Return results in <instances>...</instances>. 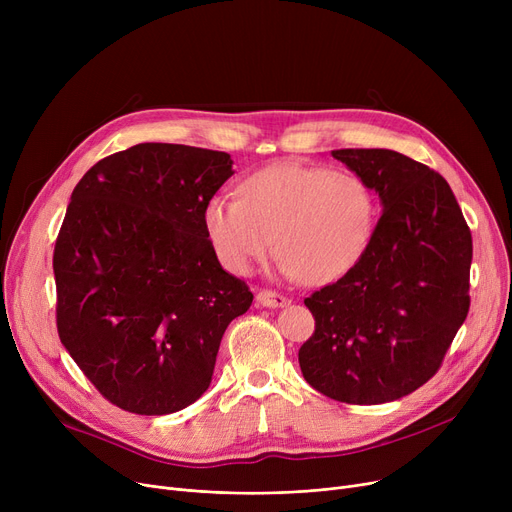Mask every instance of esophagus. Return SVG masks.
Instances as JSON below:
<instances>
[{"label":"esophagus","instance_id":"obj_1","mask_svg":"<svg viewBox=\"0 0 512 512\" xmlns=\"http://www.w3.org/2000/svg\"><path fill=\"white\" fill-rule=\"evenodd\" d=\"M290 301L286 297H282V294L278 292H272V290H259L257 292V305L261 307H270V309H278V307H286Z\"/></svg>","mask_w":512,"mask_h":512}]
</instances>
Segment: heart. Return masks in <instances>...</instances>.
Masks as SVG:
<instances>
[{"mask_svg": "<svg viewBox=\"0 0 512 512\" xmlns=\"http://www.w3.org/2000/svg\"><path fill=\"white\" fill-rule=\"evenodd\" d=\"M205 232L234 274L276 247L278 270L307 284L342 278L365 253L375 197L346 170L278 164L240 184V199L215 195L203 209Z\"/></svg>", "mask_w": 512, "mask_h": 512, "instance_id": "b5f03b06", "label": "heart"}]
</instances>
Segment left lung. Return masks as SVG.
<instances>
[{
    "label": "left lung",
    "instance_id": "obj_1",
    "mask_svg": "<svg viewBox=\"0 0 512 512\" xmlns=\"http://www.w3.org/2000/svg\"><path fill=\"white\" fill-rule=\"evenodd\" d=\"M332 157L378 195L382 215L361 259L305 305L315 332L301 346L303 378L348 405H384L440 369L469 313L471 230L448 182L390 149Z\"/></svg>",
    "mask_w": 512,
    "mask_h": 512
}]
</instances>
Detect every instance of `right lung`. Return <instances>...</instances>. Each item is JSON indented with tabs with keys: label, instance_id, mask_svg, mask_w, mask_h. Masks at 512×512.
I'll use <instances>...</instances> for the list:
<instances>
[{
	"label": "right lung",
	"instance_id": "add662e5",
	"mask_svg": "<svg viewBox=\"0 0 512 512\" xmlns=\"http://www.w3.org/2000/svg\"><path fill=\"white\" fill-rule=\"evenodd\" d=\"M232 164L224 151L141 143L97 161L72 191L53 251L58 334L128 413L201 398L228 324L253 303L203 224Z\"/></svg>",
	"mask_w": 512,
	"mask_h": 512
}]
</instances>
